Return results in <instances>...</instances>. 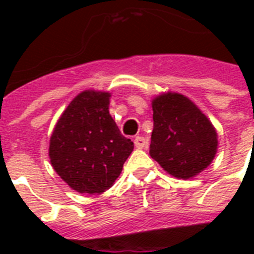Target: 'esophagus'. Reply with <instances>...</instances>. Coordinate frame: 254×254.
<instances>
[{
    "mask_svg": "<svg viewBox=\"0 0 254 254\" xmlns=\"http://www.w3.org/2000/svg\"><path fill=\"white\" fill-rule=\"evenodd\" d=\"M134 146L137 149H145L146 147V139L143 138V137H135L134 138Z\"/></svg>",
    "mask_w": 254,
    "mask_h": 254,
    "instance_id": "1",
    "label": "esophagus"
}]
</instances>
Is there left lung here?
I'll return each mask as SVG.
<instances>
[{"label": "left lung", "mask_w": 254, "mask_h": 254, "mask_svg": "<svg viewBox=\"0 0 254 254\" xmlns=\"http://www.w3.org/2000/svg\"><path fill=\"white\" fill-rule=\"evenodd\" d=\"M151 107V158L179 179H191L207 169L217 151L216 129L208 117L177 92L155 96Z\"/></svg>", "instance_id": "left-lung-1"}]
</instances>
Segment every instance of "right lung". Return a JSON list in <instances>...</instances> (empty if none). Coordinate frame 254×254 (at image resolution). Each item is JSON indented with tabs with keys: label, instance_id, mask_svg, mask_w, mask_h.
<instances>
[{
	"label": "right lung",
	"instance_id": "add662e5",
	"mask_svg": "<svg viewBox=\"0 0 254 254\" xmlns=\"http://www.w3.org/2000/svg\"><path fill=\"white\" fill-rule=\"evenodd\" d=\"M109 99L105 91L80 92L61 115L50 138L51 166L80 193L111 189L134 147L109 115Z\"/></svg>",
	"mask_w": 254,
	"mask_h": 254
}]
</instances>
